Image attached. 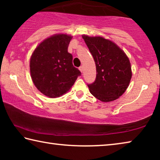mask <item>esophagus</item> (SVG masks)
I'll return each instance as SVG.
<instances>
[{"label": "esophagus", "instance_id": "1", "mask_svg": "<svg viewBox=\"0 0 160 160\" xmlns=\"http://www.w3.org/2000/svg\"><path fill=\"white\" fill-rule=\"evenodd\" d=\"M79 70H80L81 72H83V66H80L79 67Z\"/></svg>", "mask_w": 160, "mask_h": 160}]
</instances>
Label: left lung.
I'll return each mask as SVG.
<instances>
[{"instance_id":"8db88e82","label":"left lung","mask_w":160,"mask_h":160,"mask_svg":"<svg viewBox=\"0 0 160 160\" xmlns=\"http://www.w3.org/2000/svg\"><path fill=\"white\" fill-rule=\"evenodd\" d=\"M82 38L93 56L97 69L95 80L88 85L90 93L104 102L118 99L125 92L132 77L128 58L110 40L87 35Z\"/></svg>"}]
</instances>
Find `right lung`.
I'll return each mask as SVG.
<instances>
[{
	"label": "right lung",
	"mask_w": 160,
	"mask_h": 160,
	"mask_svg": "<svg viewBox=\"0 0 160 160\" xmlns=\"http://www.w3.org/2000/svg\"><path fill=\"white\" fill-rule=\"evenodd\" d=\"M71 39L67 34L53 35L44 40L31 56L32 80L38 90L51 98L66 93L81 75L68 52Z\"/></svg>",
	"instance_id": "1"
}]
</instances>
